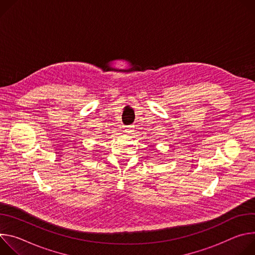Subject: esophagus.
<instances>
[{
  "label": "esophagus",
  "instance_id": "obj_1",
  "mask_svg": "<svg viewBox=\"0 0 255 255\" xmlns=\"http://www.w3.org/2000/svg\"><path fill=\"white\" fill-rule=\"evenodd\" d=\"M132 130H133V128H132L131 126L126 127V132H128V133H130V132H132Z\"/></svg>",
  "mask_w": 255,
  "mask_h": 255
}]
</instances>
